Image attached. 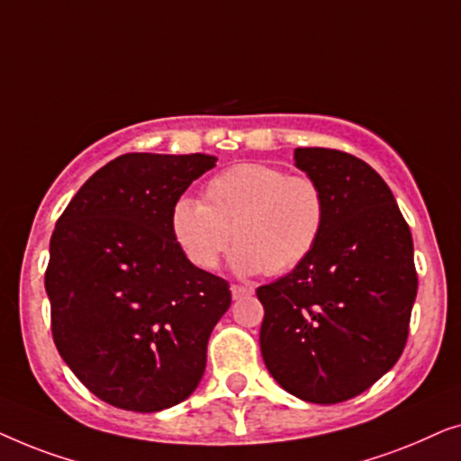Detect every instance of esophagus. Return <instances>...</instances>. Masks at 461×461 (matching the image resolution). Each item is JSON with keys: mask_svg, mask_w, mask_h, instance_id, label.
<instances>
[{"mask_svg": "<svg viewBox=\"0 0 461 461\" xmlns=\"http://www.w3.org/2000/svg\"><path fill=\"white\" fill-rule=\"evenodd\" d=\"M230 294H232V298L239 300V298H245V295L254 294V289L245 287V285H230Z\"/></svg>", "mask_w": 461, "mask_h": 461, "instance_id": "1", "label": "esophagus"}]
</instances>
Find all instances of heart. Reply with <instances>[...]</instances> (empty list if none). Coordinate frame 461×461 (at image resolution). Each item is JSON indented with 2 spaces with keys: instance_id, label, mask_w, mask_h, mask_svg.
<instances>
[{
  "instance_id": "obj_1",
  "label": "heart",
  "mask_w": 461,
  "mask_h": 461,
  "mask_svg": "<svg viewBox=\"0 0 461 461\" xmlns=\"http://www.w3.org/2000/svg\"><path fill=\"white\" fill-rule=\"evenodd\" d=\"M325 216L323 191L312 178L267 163H237L207 182L203 201H176L169 224L197 268H216L232 237L235 273L281 275L312 254Z\"/></svg>"
}]
</instances>
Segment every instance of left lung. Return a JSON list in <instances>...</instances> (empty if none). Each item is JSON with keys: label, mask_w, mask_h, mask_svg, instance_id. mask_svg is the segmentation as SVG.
Here are the masks:
<instances>
[{"label": "left lung", "mask_w": 461, "mask_h": 461, "mask_svg": "<svg viewBox=\"0 0 461 461\" xmlns=\"http://www.w3.org/2000/svg\"><path fill=\"white\" fill-rule=\"evenodd\" d=\"M321 186L325 226L292 273L256 289L270 375L302 401L333 405L388 374L405 348L418 294L411 230L382 176L333 149H295Z\"/></svg>", "instance_id": "left-lung-1"}]
</instances>
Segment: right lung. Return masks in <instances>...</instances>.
Segmentation results:
<instances>
[{
    "label": "right lung",
    "instance_id": "obj_1",
    "mask_svg": "<svg viewBox=\"0 0 461 461\" xmlns=\"http://www.w3.org/2000/svg\"><path fill=\"white\" fill-rule=\"evenodd\" d=\"M218 157L128 153L100 167L50 239L52 336L81 384L113 407L155 413L188 399L229 283L194 267L172 210Z\"/></svg>",
    "mask_w": 461,
    "mask_h": 461
}]
</instances>
